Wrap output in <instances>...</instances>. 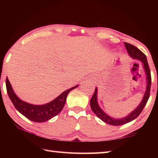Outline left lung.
Segmentation results:
<instances>
[{"mask_svg": "<svg viewBox=\"0 0 158 158\" xmlns=\"http://www.w3.org/2000/svg\"><path fill=\"white\" fill-rule=\"evenodd\" d=\"M126 48L127 51L128 55L134 60H139L141 62L143 66L144 70L146 74V81H147V87L145 92L144 94L143 99L139 105L137 106L135 109H134L132 112L130 113L128 115L122 118H115L106 114L104 110L100 108L98 102V88H96L94 94L91 100H90V106L92 111L94 113L96 116L99 119L103 121L110 125L112 126H122L128 122H132V120L135 119L138 117L140 113L142 112L144 107L146 105L147 100H148L150 95V89L151 85H152V77H151V71L149 67L148 62H147V57L144 53L139 49L135 46L130 44L127 43H124Z\"/></svg>", "mask_w": 158, "mask_h": 158, "instance_id": "8db88e82", "label": "left lung"}]
</instances>
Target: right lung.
Wrapping results in <instances>:
<instances>
[{
    "label": "right lung",
    "mask_w": 158,
    "mask_h": 158,
    "mask_svg": "<svg viewBox=\"0 0 158 158\" xmlns=\"http://www.w3.org/2000/svg\"><path fill=\"white\" fill-rule=\"evenodd\" d=\"M79 85L73 87L62 92L52 101L41 105H36L23 101L13 91L8 78L6 79V91L10 100L18 111L29 120L35 122H45L61 112L64 106L69 93Z\"/></svg>",
    "instance_id": "obj_1"
}]
</instances>
